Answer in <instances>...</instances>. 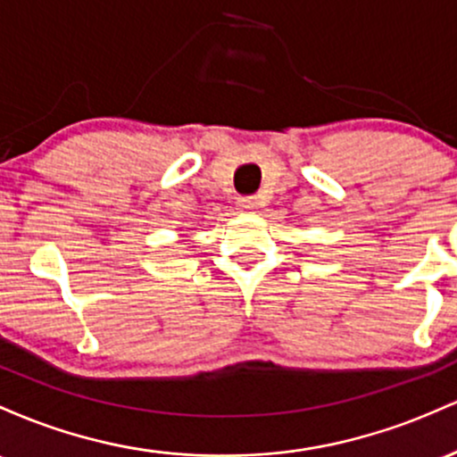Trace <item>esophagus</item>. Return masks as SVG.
Wrapping results in <instances>:
<instances>
[{"label": "esophagus", "mask_w": 457, "mask_h": 457, "mask_svg": "<svg viewBox=\"0 0 457 457\" xmlns=\"http://www.w3.org/2000/svg\"><path fill=\"white\" fill-rule=\"evenodd\" d=\"M237 207L242 209V212L254 213L256 209H259V203H256V198H253V196H244V198H239V201H237Z\"/></svg>", "instance_id": "1"}]
</instances>
